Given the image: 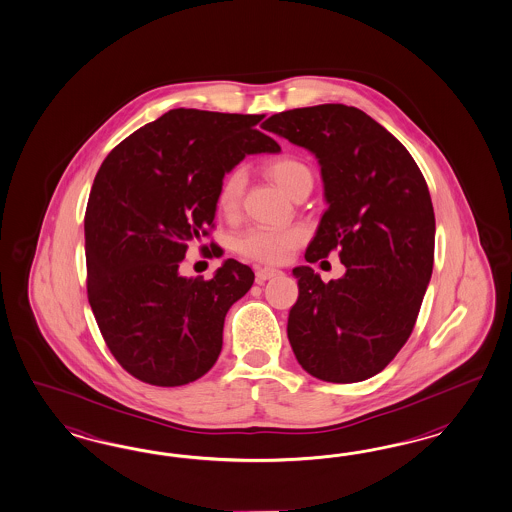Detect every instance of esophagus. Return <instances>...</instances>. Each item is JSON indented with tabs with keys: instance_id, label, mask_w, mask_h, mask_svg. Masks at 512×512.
<instances>
[{
	"instance_id": "1",
	"label": "esophagus",
	"mask_w": 512,
	"mask_h": 512,
	"mask_svg": "<svg viewBox=\"0 0 512 512\" xmlns=\"http://www.w3.org/2000/svg\"><path fill=\"white\" fill-rule=\"evenodd\" d=\"M257 281L259 283H263V281H266V279L270 278H276V276H279L281 274V270H278V268H270V266H263V268H257Z\"/></svg>"
}]
</instances>
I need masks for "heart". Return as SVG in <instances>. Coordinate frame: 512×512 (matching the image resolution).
Segmentation results:
<instances>
[{
	"label": "heart",
	"mask_w": 512,
	"mask_h": 512,
	"mask_svg": "<svg viewBox=\"0 0 512 512\" xmlns=\"http://www.w3.org/2000/svg\"><path fill=\"white\" fill-rule=\"evenodd\" d=\"M266 171L287 195H293L304 182H311L308 165L293 155H283L270 161ZM244 186L246 171L240 167L223 176L216 191L217 212L221 216H236ZM306 236L308 231L302 225H255L236 236V249L240 255L259 263H285L306 240Z\"/></svg>",
	"instance_id": "1"
}]
</instances>
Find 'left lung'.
<instances>
[{
	"label": "left lung",
	"mask_w": 512,
	"mask_h": 512,
	"mask_svg": "<svg viewBox=\"0 0 512 512\" xmlns=\"http://www.w3.org/2000/svg\"><path fill=\"white\" fill-rule=\"evenodd\" d=\"M263 127L321 165L328 208L306 261L338 249L347 268L328 283L311 266L293 270V353L321 381L370 379L409 340L432 278L435 216L426 180L402 142L355 107L285 110Z\"/></svg>",
	"instance_id": "obj_1"
}]
</instances>
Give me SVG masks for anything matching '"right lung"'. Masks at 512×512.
<instances>
[{
    "instance_id": "obj_1",
    "label": "right lung",
    "mask_w": 512,
    "mask_h": 512,
    "mask_svg": "<svg viewBox=\"0 0 512 512\" xmlns=\"http://www.w3.org/2000/svg\"><path fill=\"white\" fill-rule=\"evenodd\" d=\"M263 118L169 110L97 171L84 217L88 300L110 353L142 383L182 387L208 372L227 311L253 285V270L234 259L212 279L184 278L178 268L214 227L223 176L246 155L279 152L257 127ZM201 251L223 255L214 242Z\"/></svg>"
}]
</instances>
